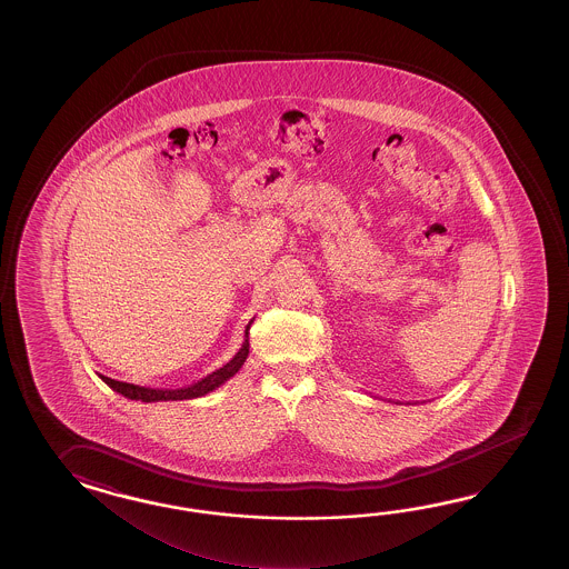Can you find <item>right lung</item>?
Listing matches in <instances>:
<instances>
[{
  "label": "right lung",
  "instance_id": "1",
  "mask_svg": "<svg viewBox=\"0 0 569 569\" xmlns=\"http://www.w3.org/2000/svg\"><path fill=\"white\" fill-rule=\"evenodd\" d=\"M254 323V319H250V323L246 326V339H243L242 348L238 350V353L231 358L230 362L223 363L219 370L207 375L206 378L197 380L193 385L182 388H150V387H138V385H130V382H120V380H113L108 376L99 375V378L108 385L111 390L120 392L121 397L130 400H142V402H160V400H189L199 399V397H206L207 392H213L216 388L226 385L230 380L231 376L238 375L240 368H242L246 358H248V329Z\"/></svg>",
  "mask_w": 569,
  "mask_h": 569
}]
</instances>
